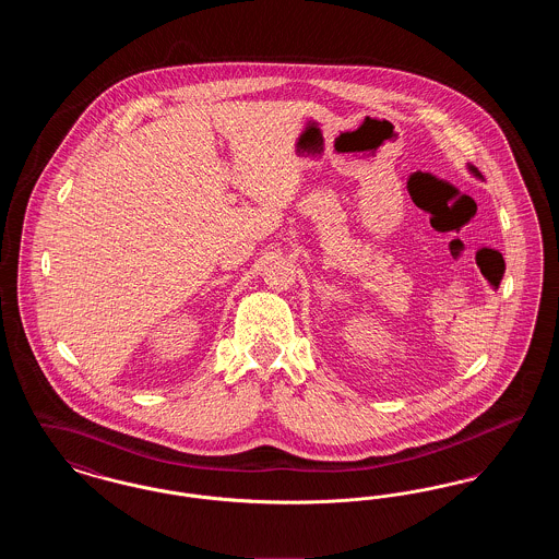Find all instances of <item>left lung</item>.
<instances>
[{"mask_svg":"<svg viewBox=\"0 0 559 559\" xmlns=\"http://www.w3.org/2000/svg\"><path fill=\"white\" fill-rule=\"evenodd\" d=\"M469 169H472V171H474V174H476V176H479V171H478V169H476V167H469Z\"/></svg>","mask_w":559,"mask_h":559,"instance_id":"8db88e82","label":"left lung"}]
</instances>
